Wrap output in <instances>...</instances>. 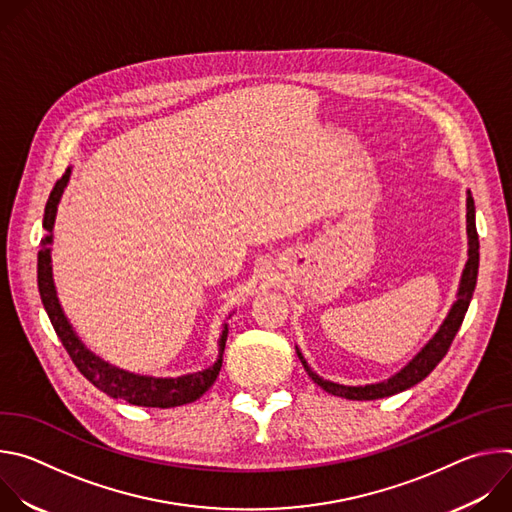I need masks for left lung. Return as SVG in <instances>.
<instances>
[{
	"label": "left lung",
	"instance_id": "obj_1",
	"mask_svg": "<svg viewBox=\"0 0 512 512\" xmlns=\"http://www.w3.org/2000/svg\"><path fill=\"white\" fill-rule=\"evenodd\" d=\"M466 231H468V261L466 267L462 271V279H460V289H458V298L448 314V318L444 320V324L440 326L433 334V338L409 360V364L395 373L391 379L381 381V383H373V385H364V387H346V385H338L332 381H326L322 377H318L310 367L308 362L304 360L302 352L298 350V356L304 364L306 373L312 377V381L316 385H320L326 393H332L336 397H344V399H354V401H371V399H383V397H391L395 393H401L413 385H417L419 381H423L440 360L448 354L452 340L456 338L464 316L468 312L472 294H474V287H476V279H478V261H480V243H478V233H476V208H474V198L468 192L466 198Z\"/></svg>",
	"mask_w": 512,
	"mask_h": 512
}]
</instances>
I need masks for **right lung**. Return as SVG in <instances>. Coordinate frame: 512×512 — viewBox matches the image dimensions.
I'll return each instance as SVG.
<instances>
[{
    "instance_id": "right-lung-1",
    "label": "right lung",
    "mask_w": 512,
    "mask_h": 512,
    "mask_svg": "<svg viewBox=\"0 0 512 512\" xmlns=\"http://www.w3.org/2000/svg\"><path fill=\"white\" fill-rule=\"evenodd\" d=\"M70 178V168L62 174V178L54 184L46 208H44V221L42 227L46 231V237L42 239V247L38 251V291L44 304V310L62 342L66 348L68 356L75 362V367L81 371L83 377H87L97 389L107 393L113 399H123L131 405H141V407H178L196 401L202 397L212 383L218 377V371L223 367V352H225V342L229 328L225 324V330L221 334V340H218V358L212 364V367L184 375L178 379H160V377H145V375H135L127 373L123 369L113 367V364L105 362L97 354H93L77 336V332L72 330L70 322L66 320L60 302L56 298V287L52 279V257H50V243H52V229H54V218H56V208L60 202V196L68 184Z\"/></svg>"
}]
</instances>
